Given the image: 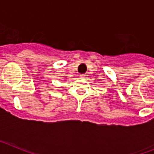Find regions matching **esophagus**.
<instances>
[{
    "mask_svg": "<svg viewBox=\"0 0 154 154\" xmlns=\"http://www.w3.org/2000/svg\"><path fill=\"white\" fill-rule=\"evenodd\" d=\"M79 76H80V78L83 79V78H85V77H86V75H85V74H81Z\"/></svg>",
    "mask_w": 154,
    "mask_h": 154,
    "instance_id": "esophagus-1",
    "label": "esophagus"
}]
</instances>
